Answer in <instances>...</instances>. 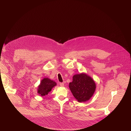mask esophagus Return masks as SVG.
Masks as SVG:
<instances>
[{"mask_svg":"<svg viewBox=\"0 0 131 131\" xmlns=\"http://www.w3.org/2000/svg\"><path fill=\"white\" fill-rule=\"evenodd\" d=\"M60 85L61 86H64V83H63V82H61V83H60Z\"/></svg>","mask_w":131,"mask_h":131,"instance_id":"obj_1","label":"esophagus"}]
</instances>
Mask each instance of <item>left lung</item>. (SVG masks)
I'll list each match as a JSON object with an SVG mask.
<instances>
[{
	"mask_svg": "<svg viewBox=\"0 0 131 131\" xmlns=\"http://www.w3.org/2000/svg\"><path fill=\"white\" fill-rule=\"evenodd\" d=\"M72 78V82L69 83V87L74 98L79 102L90 100L96 88L94 80L85 73L75 74Z\"/></svg>",
	"mask_w": 131,
	"mask_h": 131,
	"instance_id": "obj_1",
	"label": "left lung"
}]
</instances>
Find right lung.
Segmentation results:
<instances>
[{
  "mask_svg": "<svg viewBox=\"0 0 131 131\" xmlns=\"http://www.w3.org/2000/svg\"><path fill=\"white\" fill-rule=\"evenodd\" d=\"M57 85L55 82L49 78H44L41 80L38 86V93L41 96H45L50 92L52 89Z\"/></svg>",
  "mask_w": 131,
  "mask_h": 131,
  "instance_id": "right-lung-1",
  "label": "right lung"
}]
</instances>
